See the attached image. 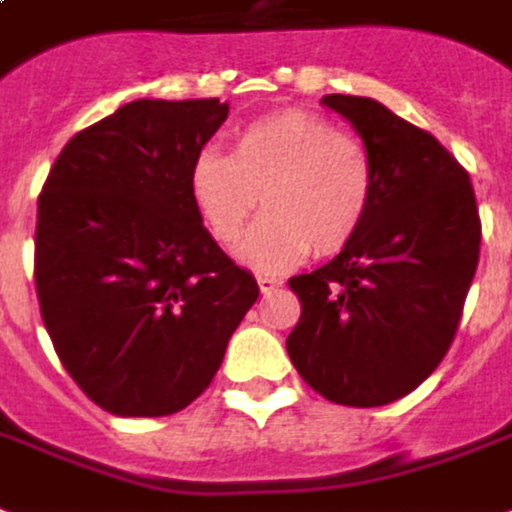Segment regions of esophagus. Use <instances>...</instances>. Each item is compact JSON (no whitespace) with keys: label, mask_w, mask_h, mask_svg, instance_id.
Returning a JSON list of instances; mask_svg holds the SVG:
<instances>
[{"label":"esophagus","mask_w":512,"mask_h":512,"mask_svg":"<svg viewBox=\"0 0 512 512\" xmlns=\"http://www.w3.org/2000/svg\"><path fill=\"white\" fill-rule=\"evenodd\" d=\"M256 281H259L261 294H270V292H275L278 286H281V281H278V278H272V275H259Z\"/></svg>","instance_id":"esophagus-1"}]
</instances>
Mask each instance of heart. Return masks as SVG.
Listing matches in <instances>:
<instances>
[{"mask_svg": "<svg viewBox=\"0 0 512 512\" xmlns=\"http://www.w3.org/2000/svg\"><path fill=\"white\" fill-rule=\"evenodd\" d=\"M190 199L220 245L278 272L308 253L333 256L357 240L374 210L379 166L365 138L311 111H278L234 133L231 155L201 149L190 163Z\"/></svg>", "mask_w": 512, "mask_h": 512, "instance_id": "obj_1", "label": "heart"}]
</instances>
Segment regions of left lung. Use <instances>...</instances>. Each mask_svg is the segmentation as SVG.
Listing matches in <instances>:
<instances>
[{"label": "left lung", "mask_w": 512, "mask_h": 512, "mask_svg": "<svg viewBox=\"0 0 512 512\" xmlns=\"http://www.w3.org/2000/svg\"><path fill=\"white\" fill-rule=\"evenodd\" d=\"M324 103L371 144L379 188L357 240L289 278L302 311L286 349L327 401L384 406L445 360L480 259V212L469 171L428 130L371 98Z\"/></svg>", "instance_id": "8db88e82"}]
</instances>
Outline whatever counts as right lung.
I'll return each instance as SVG.
<instances>
[{
	"instance_id": "right-lung-1",
	"label": "right lung",
	"mask_w": 512,
	"mask_h": 512,
	"mask_svg": "<svg viewBox=\"0 0 512 512\" xmlns=\"http://www.w3.org/2000/svg\"><path fill=\"white\" fill-rule=\"evenodd\" d=\"M229 103L133 100L70 138L37 199L35 289L57 357L119 417L193 404L259 283L190 199V163Z\"/></svg>"
}]
</instances>
